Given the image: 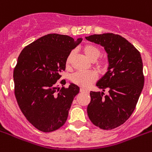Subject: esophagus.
I'll return each instance as SVG.
<instances>
[{"mask_svg":"<svg viewBox=\"0 0 152 152\" xmlns=\"http://www.w3.org/2000/svg\"><path fill=\"white\" fill-rule=\"evenodd\" d=\"M80 92L81 93H86V94H88L89 93V91L87 90V89H84V88H80Z\"/></svg>","mask_w":152,"mask_h":152,"instance_id":"esophagus-1","label":"esophagus"}]
</instances>
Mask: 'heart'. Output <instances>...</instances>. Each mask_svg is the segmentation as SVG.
Returning <instances> with one entry per match:
<instances>
[{"label": "heart", "mask_w": 152, "mask_h": 152, "mask_svg": "<svg viewBox=\"0 0 152 152\" xmlns=\"http://www.w3.org/2000/svg\"><path fill=\"white\" fill-rule=\"evenodd\" d=\"M83 50L87 57L91 61H95L101 55L102 50L99 48L94 44H88L83 47ZM73 56V51L69 52L65 59V64L69 65ZM96 67L99 70L104 69L107 67V61L105 60H101L96 63ZM71 81L73 83L78 85L80 87H87L93 83L96 80V75L92 72H76L71 76Z\"/></svg>", "instance_id": "1"}]
</instances>
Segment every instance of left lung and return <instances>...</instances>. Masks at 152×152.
Returning a JSON list of instances; mask_svg holds the SVG:
<instances>
[{
	"label": "left lung",
	"instance_id": "left-lung-1",
	"mask_svg": "<svg viewBox=\"0 0 152 152\" xmlns=\"http://www.w3.org/2000/svg\"><path fill=\"white\" fill-rule=\"evenodd\" d=\"M86 39L104 47L108 59V72L96 84L103 91L90 93L89 119L102 129H115L130 117L143 90L141 56L133 44L117 34H94ZM105 89L108 95L104 94Z\"/></svg>",
	"mask_w": 152,
	"mask_h": 152
}]
</instances>
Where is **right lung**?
I'll use <instances>...</instances> for the list:
<instances>
[{
	"mask_svg": "<svg viewBox=\"0 0 152 152\" xmlns=\"http://www.w3.org/2000/svg\"><path fill=\"white\" fill-rule=\"evenodd\" d=\"M82 38L48 34L29 44L18 58L13 73L15 95L21 111L42 132L55 131L67 120L80 87L74 83L61 89L57 81L65 69V59ZM65 84V80L60 82Z\"/></svg>",
	"mask_w": 152,
	"mask_h": 152,
	"instance_id": "obj_1",
	"label": "right lung"
}]
</instances>
